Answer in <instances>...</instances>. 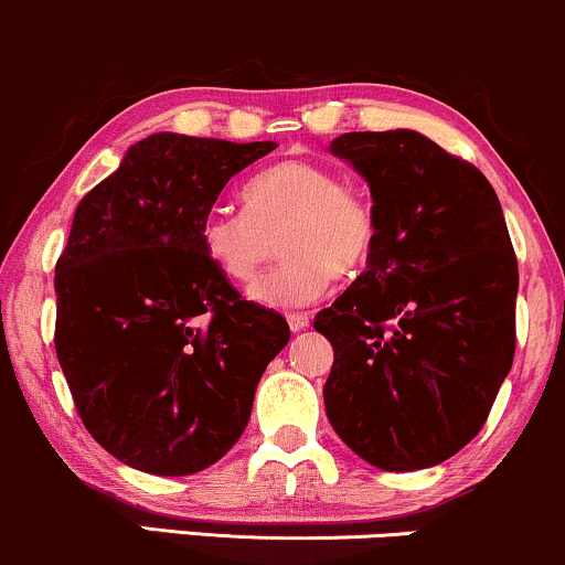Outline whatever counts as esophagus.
Listing matches in <instances>:
<instances>
[{
  "label": "esophagus",
  "mask_w": 565,
  "mask_h": 565,
  "mask_svg": "<svg viewBox=\"0 0 565 565\" xmlns=\"http://www.w3.org/2000/svg\"><path fill=\"white\" fill-rule=\"evenodd\" d=\"M287 321H289V329L297 334V331L308 329V326H310V316H308V312H289Z\"/></svg>",
  "instance_id": "obj_1"
}]
</instances>
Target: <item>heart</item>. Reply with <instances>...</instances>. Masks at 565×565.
Returning a JSON list of instances; mask_svg holds the SVG:
<instances>
[{
  "label": "heart",
  "mask_w": 565,
  "mask_h": 565,
  "mask_svg": "<svg viewBox=\"0 0 565 565\" xmlns=\"http://www.w3.org/2000/svg\"><path fill=\"white\" fill-rule=\"evenodd\" d=\"M284 260L249 289L265 308L321 300L331 278H352L379 247L371 196L316 160H281L244 189V210H213L200 226L202 253L228 281L249 284L274 255Z\"/></svg>",
  "instance_id": "1"
}]
</instances>
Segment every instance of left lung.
Here are the masks:
<instances>
[{
  "label": "left lung",
  "mask_w": 565,
  "mask_h": 565,
  "mask_svg": "<svg viewBox=\"0 0 565 565\" xmlns=\"http://www.w3.org/2000/svg\"><path fill=\"white\" fill-rule=\"evenodd\" d=\"M379 247L316 316L334 348L326 416L384 471L437 466L484 426L515 352L519 263L492 183L418 131L342 134Z\"/></svg>",
  "instance_id": "1"
}]
</instances>
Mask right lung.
I'll return each instance as SVG.
<instances>
[{
    "instance_id": "right-lung-1",
    "label": "right lung",
    "mask_w": 565,
    "mask_h": 565,
    "mask_svg": "<svg viewBox=\"0 0 565 565\" xmlns=\"http://www.w3.org/2000/svg\"><path fill=\"white\" fill-rule=\"evenodd\" d=\"M274 149L152 134L78 202L54 265V350L88 434L126 466L186 477L221 460L289 342L200 244L231 175Z\"/></svg>"
}]
</instances>
